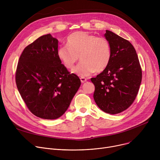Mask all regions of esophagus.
Masks as SVG:
<instances>
[{"mask_svg":"<svg viewBox=\"0 0 160 160\" xmlns=\"http://www.w3.org/2000/svg\"><path fill=\"white\" fill-rule=\"evenodd\" d=\"M80 80H81L82 83H84V82H86L87 81V79L85 77H81L80 78Z\"/></svg>","mask_w":160,"mask_h":160,"instance_id":"obj_1","label":"esophagus"}]
</instances>
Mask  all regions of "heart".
Listing matches in <instances>:
<instances>
[{"label":"heart","instance_id":"b5f03b06","mask_svg":"<svg viewBox=\"0 0 160 160\" xmlns=\"http://www.w3.org/2000/svg\"><path fill=\"white\" fill-rule=\"evenodd\" d=\"M57 55L67 69H72L78 60L81 62L72 72L84 77L103 71L111 60L112 52L109 41L85 32L72 33L67 39V46L58 48Z\"/></svg>","mask_w":160,"mask_h":160}]
</instances>
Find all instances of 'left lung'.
Returning a JSON list of instances; mask_svg holds the SVG:
<instances>
[{"label":"left lung","mask_w":160,"mask_h":160,"mask_svg":"<svg viewBox=\"0 0 160 160\" xmlns=\"http://www.w3.org/2000/svg\"><path fill=\"white\" fill-rule=\"evenodd\" d=\"M104 37L111 45L112 56L106 68L91 78L95 90L93 98L103 112L119 113L135 100L142 79V71L135 48L130 42L106 30Z\"/></svg>","instance_id":"1"}]
</instances>
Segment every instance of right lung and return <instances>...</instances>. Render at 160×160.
Masks as SVG:
<instances>
[{
    "mask_svg": "<svg viewBox=\"0 0 160 160\" xmlns=\"http://www.w3.org/2000/svg\"><path fill=\"white\" fill-rule=\"evenodd\" d=\"M58 40L42 36L22 52L15 82L29 110L45 119H56L68 109L81 82L70 74L57 55Z\"/></svg>",
    "mask_w": 160,
    "mask_h": 160,
    "instance_id": "right-lung-1",
    "label": "right lung"
}]
</instances>
